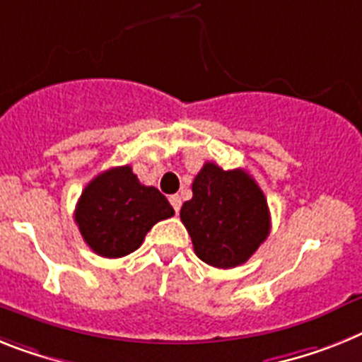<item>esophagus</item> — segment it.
Returning <instances> with one entry per match:
<instances>
[{"label":"esophagus","instance_id":"34e87169","mask_svg":"<svg viewBox=\"0 0 362 362\" xmlns=\"http://www.w3.org/2000/svg\"><path fill=\"white\" fill-rule=\"evenodd\" d=\"M169 202H171V206L175 208L176 214H178V211H180V206H182L180 195H171V197H169Z\"/></svg>","mask_w":362,"mask_h":362}]
</instances>
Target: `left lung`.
Here are the masks:
<instances>
[{
  "label": "left lung",
  "mask_w": 362,
  "mask_h": 362,
  "mask_svg": "<svg viewBox=\"0 0 362 362\" xmlns=\"http://www.w3.org/2000/svg\"><path fill=\"white\" fill-rule=\"evenodd\" d=\"M191 189L193 199L184 202L180 218L197 256L217 269L243 265L270 233L261 187L243 169L224 171L206 162Z\"/></svg>",
  "instance_id": "obj_1"
}]
</instances>
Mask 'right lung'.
I'll return each mask as SVG.
<instances>
[{
    "label": "right lung",
    "instance_id": "right-lung-1",
    "mask_svg": "<svg viewBox=\"0 0 362 362\" xmlns=\"http://www.w3.org/2000/svg\"><path fill=\"white\" fill-rule=\"evenodd\" d=\"M175 215L169 200L144 186L132 167H112L97 175L78 199L75 223L86 245L103 257H123L138 250L158 221Z\"/></svg>",
    "mask_w": 362,
    "mask_h": 362
}]
</instances>
